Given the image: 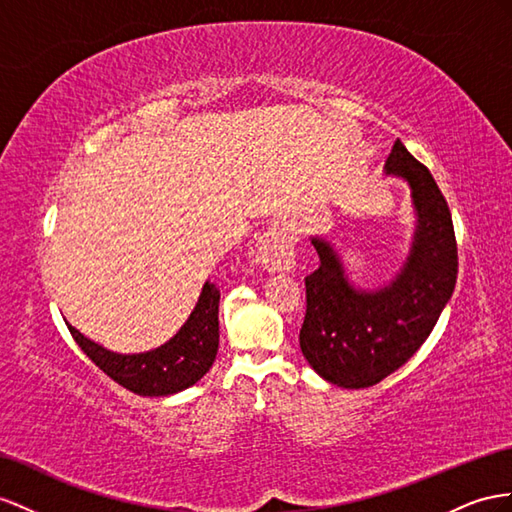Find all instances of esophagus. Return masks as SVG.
<instances>
[{
  "label": "esophagus",
  "mask_w": 512,
  "mask_h": 512,
  "mask_svg": "<svg viewBox=\"0 0 512 512\" xmlns=\"http://www.w3.org/2000/svg\"><path fill=\"white\" fill-rule=\"evenodd\" d=\"M257 261L268 272H290L296 266L294 238L290 229L272 227L257 242Z\"/></svg>",
  "instance_id": "esophagus-1"
}]
</instances>
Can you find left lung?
<instances>
[{"label":"left lung","instance_id":"left-lung-1","mask_svg":"<svg viewBox=\"0 0 512 512\" xmlns=\"http://www.w3.org/2000/svg\"><path fill=\"white\" fill-rule=\"evenodd\" d=\"M385 175L409 183L415 229L389 283L359 287L324 235H311L320 266L305 277L307 313L300 350L316 374L344 389L381 383L426 342L456 285L452 214L424 164L396 140Z\"/></svg>","mask_w":512,"mask_h":512}]
</instances>
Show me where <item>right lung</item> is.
<instances>
[{
    "label": "right lung",
    "mask_w": 512,
    "mask_h": 512,
    "mask_svg": "<svg viewBox=\"0 0 512 512\" xmlns=\"http://www.w3.org/2000/svg\"><path fill=\"white\" fill-rule=\"evenodd\" d=\"M218 303L220 292L216 285L205 281L199 300L181 329L162 346L131 355L103 348L75 326H67L84 355L112 381L144 398H164L199 383L212 368L220 337Z\"/></svg>",
    "instance_id": "obj_1"
}]
</instances>
